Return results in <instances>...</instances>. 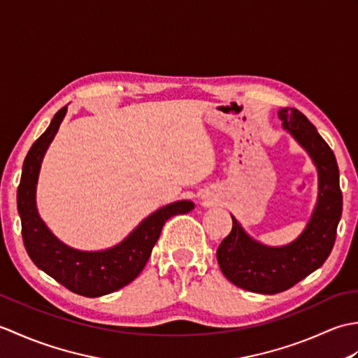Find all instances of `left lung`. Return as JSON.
<instances>
[{
    "mask_svg": "<svg viewBox=\"0 0 358 358\" xmlns=\"http://www.w3.org/2000/svg\"><path fill=\"white\" fill-rule=\"evenodd\" d=\"M278 115L314 159L318 201L305 232L283 248H268L249 238L232 217V231L217 249L220 269L235 286L258 294L283 292L320 268L336 243L343 209L337 159L328 143L299 109H281Z\"/></svg>",
    "mask_w": 358,
    "mask_h": 358,
    "instance_id": "1",
    "label": "left lung"
}]
</instances>
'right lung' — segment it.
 Returning <instances> with one entry per match:
<instances>
[{
  "label": "right lung",
  "instance_id": "obj_1",
  "mask_svg": "<svg viewBox=\"0 0 358 358\" xmlns=\"http://www.w3.org/2000/svg\"><path fill=\"white\" fill-rule=\"evenodd\" d=\"M67 108L59 109L49 127L27 152L17 192L21 234L32 262L69 291L85 296H101L131 283L146 266L152 248L172 215L194 209L192 201H177L148 217L118 246L103 252H81L64 246L45 227L35 206L38 173L44 152L55 136Z\"/></svg>",
  "mask_w": 358,
  "mask_h": 358
}]
</instances>
